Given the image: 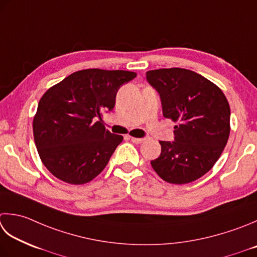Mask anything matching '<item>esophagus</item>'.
Here are the masks:
<instances>
[{
	"label": "esophagus",
	"mask_w": 257,
	"mask_h": 257,
	"mask_svg": "<svg viewBox=\"0 0 257 257\" xmlns=\"http://www.w3.org/2000/svg\"><path fill=\"white\" fill-rule=\"evenodd\" d=\"M130 139H132V142H134L135 144H142L144 142V138H135V137H129Z\"/></svg>",
	"instance_id": "obj_1"
}]
</instances>
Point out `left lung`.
<instances>
[{
    "label": "left lung",
    "mask_w": 257,
    "mask_h": 257,
    "mask_svg": "<svg viewBox=\"0 0 257 257\" xmlns=\"http://www.w3.org/2000/svg\"><path fill=\"white\" fill-rule=\"evenodd\" d=\"M146 78L159 93L164 117L178 122L174 142H159L162 154L150 164L165 182L192 183L212 169L227 144V99L217 85L187 69L150 70Z\"/></svg>",
    "instance_id": "1"
}]
</instances>
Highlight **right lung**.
<instances>
[{
    "label": "right lung",
    "mask_w": 257,
    "mask_h": 257,
    "mask_svg": "<svg viewBox=\"0 0 257 257\" xmlns=\"http://www.w3.org/2000/svg\"><path fill=\"white\" fill-rule=\"evenodd\" d=\"M136 77L123 70H81L42 95L33 136L50 173L64 183L81 185L102 172L123 137L95 120L111 111L119 88Z\"/></svg>",
    "instance_id": "add662e5"
}]
</instances>
